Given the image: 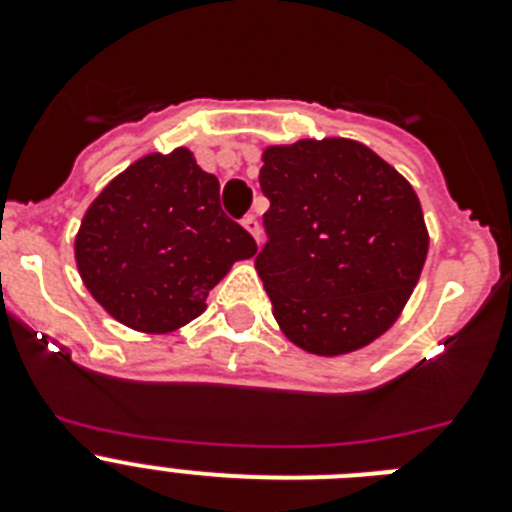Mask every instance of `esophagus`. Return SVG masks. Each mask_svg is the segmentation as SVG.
I'll use <instances>...</instances> for the list:
<instances>
[{"label": "esophagus", "instance_id": "esophagus-1", "mask_svg": "<svg viewBox=\"0 0 512 512\" xmlns=\"http://www.w3.org/2000/svg\"><path fill=\"white\" fill-rule=\"evenodd\" d=\"M243 228H246L248 233H251L253 238H256V241H259V238H261V223H259V217H256V215H246V217H243Z\"/></svg>", "mask_w": 512, "mask_h": 512}]
</instances>
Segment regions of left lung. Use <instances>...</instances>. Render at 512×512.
Returning a JSON list of instances; mask_svg holds the SVG:
<instances>
[{"mask_svg":"<svg viewBox=\"0 0 512 512\" xmlns=\"http://www.w3.org/2000/svg\"><path fill=\"white\" fill-rule=\"evenodd\" d=\"M266 246L256 271L284 336L310 354L372 343L397 320L428 253L418 194L356 140L264 151Z\"/></svg>","mask_w":512,"mask_h":512,"instance_id":"8db88e82","label":"left lung"}]
</instances>
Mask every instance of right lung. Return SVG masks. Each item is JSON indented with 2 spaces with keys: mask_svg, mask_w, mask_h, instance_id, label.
Returning <instances> with one entry per match:
<instances>
[{
  "mask_svg": "<svg viewBox=\"0 0 512 512\" xmlns=\"http://www.w3.org/2000/svg\"><path fill=\"white\" fill-rule=\"evenodd\" d=\"M76 266L94 300L133 330L169 333L205 310L210 289L256 241L220 207V182L192 151L148 153L89 205Z\"/></svg>",
  "mask_w": 512,
  "mask_h": 512,
  "instance_id": "1",
  "label": "right lung"
}]
</instances>
